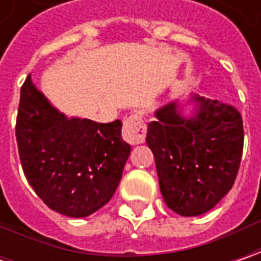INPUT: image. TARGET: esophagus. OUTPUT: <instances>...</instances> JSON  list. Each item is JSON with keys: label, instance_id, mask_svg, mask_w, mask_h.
Returning <instances> with one entry per match:
<instances>
[{"label": "esophagus", "instance_id": "1", "mask_svg": "<svg viewBox=\"0 0 261 261\" xmlns=\"http://www.w3.org/2000/svg\"><path fill=\"white\" fill-rule=\"evenodd\" d=\"M122 135L126 142L130 145L142 144L146 136V125L142 116L139 113H132L130 116H127L123 120Z\"/></svg>", "mask_w": 261, "mask_h": 261}]
</instances>
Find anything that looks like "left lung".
<instances>
[{"label":"left lung","mask_w":261,"mask_h":261,"mask_svg":"<svg viewBox=\"0 0 261 261\" xmlns=\"http://www.w3.org/2000/svg\"><path fill=\"white\" fill-rule=\"evenodd\" d=\"M190 116L174 100L148 123L146 144L155 158L166 205L181 216L211 211L231 190L243 155V117L234 106L199 95Z\"/></svg>","instance_id":"obj_1"}]
</instances>
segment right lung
<instances>
[{"label": "right lung", "mask_w": 261, "mask_h": 261, "mask_svg": "<svg viewBox=\"0 0 261 261\" xmlns=\"http://www.w3.org/2000/svg\"><path fill=\"white\" fill-rule=\"evenodd\" d=\"M15 136L29 185L52 211L71 218L91 215L112 199L130 154L120 120L68 119L30 75L20 91Z\"/></svg>", "instance_id": "right-lung-1"}]
</instances>
